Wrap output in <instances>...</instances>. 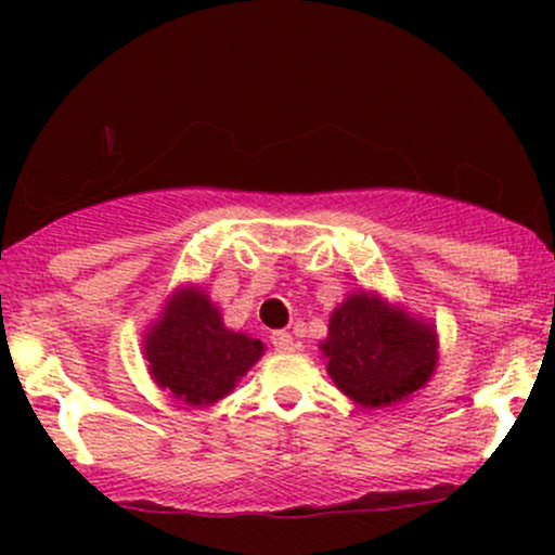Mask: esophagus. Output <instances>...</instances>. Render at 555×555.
I'll use <instances>...</instances> for the list:
<instances>
[{
  "label": "esophagus",
  "instance_id": "34e87169",
  "mask_svg": "<svg viewBox=\"0 0 555 555\" xmlns=\"http://www.w3.org/2000/svg\"><path fill=\"white\" fill-rule=\"evenodd\" d=\"M271 344H273V349H279V352H292V349L297 347L289 331H273Z\"/></svg>",
  "mask_w": 555,
  "mask_h": 555
}]
</instances>
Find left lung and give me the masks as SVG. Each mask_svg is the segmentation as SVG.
Here are the masks:
<instances>
[{"instance_id": "8db88e82", "label": "left lung", "mask_w": 555, "mask_h": 555, "mask_svg": "<svg viewBox=\"0 0 555 555\" xmlns=\"http://www.w3.org/2000/svg\"><path fill=\"white\" fill-rule=\"evenodd\" d=\"M328 375L362 406H386L428 384L436 334L378 297L360 292L334 310L321 344Z\"/></svg>"}]
</instances>
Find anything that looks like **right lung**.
<instances>
[{
	"mask_svg": "<svg viewBox=\"0 0 555 555\" xmlns=\"http://www.w3.org/2000/svg\"><path fill=\"white\" fill-rule=\"evenodd\" d=\"M263 354V344L224 328L203 292H180L145 339L156 384L188 404H214Z\"/></svg>",
	"mask_w": 555,
	"mask_h": 555,
	"instance_id": "obj_1",
	"label": "right lung"
}]
</instances>
